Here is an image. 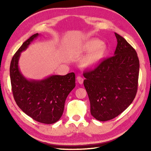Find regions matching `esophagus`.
Wrapping results in <instances>:
<instances>
[{
  "mask_svg": "<svg viewBox=\"0 0 151 151\" xmlns=\"http://www.w3.org/2000/svg\"><path fill=\"white\" fill-rule=\"evenodd\" d=\"M77 82L79 83L80 84H83V82H84V79H83L82 77H81V76H77Z\"/></svg>",
  "mask_w": 151,
  "mask_h": 151,
  "instance_id": "34e87169",
  "label": "esophagus"
}]
</instances>
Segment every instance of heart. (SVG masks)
I'll return each mask as SVG.
<instances>
[{"label":"heart","instance_id":"1","mask_svg":"<svg viewBox=\"0 0 151 151\" xmlns=\"http://www.w3.org/2000/svg\"><path fill=\"white\" fill-rule=\"evenodd\" d=\"M82 58L81 65L83 68L94 69L102 62L108 52V48L101 40L92 39L83 43L79 49Z\"/></svg>","mask_w":151,"mask_h":151}]
</instances>
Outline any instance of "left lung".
<instances>
[{"label":"left lung","instance_id":"left-lung-1","mask_svg":"<svg viewBox=\"0 0 151 151\" xmlns=\"http://www.w3.org/2000/svg\"><path fill=\"white\" fill-rule=\"evenodd\" d=\"M114 56L84 73V85L92 116L100 121L112 119L129 106L136 97L139 62L134 48L115 32Z\"/></svg>","mask_w":151,"mask_h":151}]
</instances>
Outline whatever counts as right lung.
<instances>
[{
  "mask_svg": "<svg viewBox=\"0 0 151 151\" xmlns=\"http://www.w3.org/2000/svg\"><path fill=\"white\" fill-rule=\"evenodd\" d=\"M40 36L32 35L13 56L9 74L13 95L21 110L35 121L52 124L62 117L67 96L75 87L74 73L50 75L41 80L28 79L19 67L21 54Z\"/></svg>",
  "mask_w": 151,
  "mask_h": 151,
  "instance_id": "obj_1",
  "label": "right lung"
}]
</instances>
